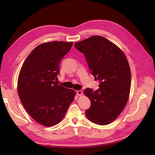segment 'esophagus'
Segmentation results:
<instances>
[{
	"label": "esophagus",
	"mask_w": 155,
	"mask_h": 155,
	"mask_svg": "<svg viewBox=\"0 0 155 155\" xmlns=\"http://www.w3.org/2000/svg\"><path fill=\"white\" fill-rule=\"evenodd\" d=\"M76 94H77V95L80 96V95H82V92L81 91H77L76 92Z\"/></svg>",
	"instance_id": "obj_1"
}]
</instances>
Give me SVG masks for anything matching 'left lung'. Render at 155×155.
Returning a JSON list of instances; mask_svg holds the SVG:
<instances>
[{
    "label": "left lung",
    "mask_w": 155,
    "mask_h": 155,
    "mask_svg": "<svg viewBox=\"0 0 155 155\" xmlns=\"http://www.w3.org/2000/svg\"><path fill=\"white\" fill-rule=\"evenodd\" d=\"M75 46L84 54L90 72L100 83L96 91L85 89L91 102L85 115L96 124H109L118 117L128 100L131 76L126 56L116 45L101 36L88 38Z\"/></svg>",
    "instance_id": "obj_1"
}]
</instances>
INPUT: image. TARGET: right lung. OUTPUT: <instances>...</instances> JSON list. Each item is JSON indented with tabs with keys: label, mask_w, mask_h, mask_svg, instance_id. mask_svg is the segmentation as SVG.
<instances>
[{
	"label": "right lung",
	"mask_w": 155,
	"mask_h": 155,
	"mask_svg": "<svg viewBox=\"0 0 155 155\" xmlns=\"http://www.w3.org/2000/svg\"><path fill=\"white\" fill-rule=\"evenodd\" d=\"M72 45L73 42L43 43L31 51L21 67L19 97L31 117L45 126L60 123L74 100V91L55 82L60 61Z\"/></svg>",
	"instance_id": "1"
}]
</instances>
